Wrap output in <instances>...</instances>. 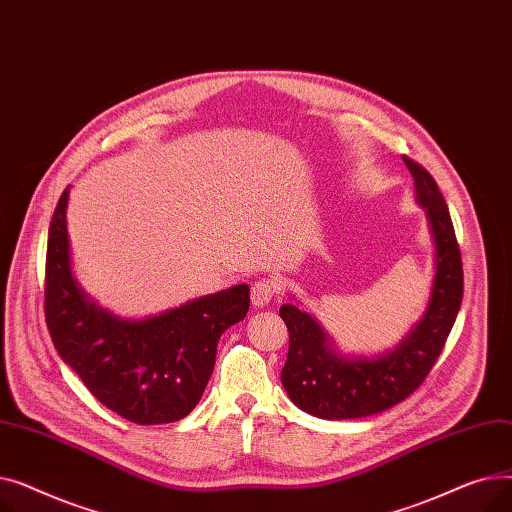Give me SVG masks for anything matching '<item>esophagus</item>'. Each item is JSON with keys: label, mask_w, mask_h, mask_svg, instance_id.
<instances>
[{"label": "esophagus", "mask_w": 512, "mask_h": 512, "mask_svg": "<svg viewBox=\"0 0 512 512\" xmlns=\"http://www.w3.org/2000/svg\"><path fill=\"white\" fill-rule=\"evenodd\" d=\"M276 297V284L272 280H259L251 288V301L255 307L270 305V301Z\"/></svg>", "instance_id": "1"}]
</instances>
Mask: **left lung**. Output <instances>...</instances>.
Wrapping results in <instances>:
<instances>
[{"label": "left lung", "instance_id": "obj_1", "mask_svg": "<svg viewBox=\"0 0 512 512\" xmlns=\"http://www.w3.org/2000/svg\"><path fill=\"white\" fill-rule=\"evenodd\" d=\"M415 180L436 245V276L423 317L392 351L375 357H342L309 313L282 305L288 357L282 386L290 400L319 419H359L409 398L436 365L463 301V261L446 201L436 180L402 155Z\"/></svg>", "mask_w": 512, "mask_h": 512}]
</instances>
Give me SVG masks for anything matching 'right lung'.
<instances>
[{
  "mask_svg": "<svg viewBox=\"0 0 512 512\" xmlns=\"http://www.w3.org/2000/svg\"><path fill=\"white\" fill-rule=\"evenodd\" d=\"M53 211L45 261V321L53 346L89 392L139 425L184 419L211 378L220 336L249 311V286L184 303L147 319H120L97 307L72 278L66 207Z\"/></svg>",
  "mask_w": 512,
  "mask_h": 512,
  "instance_id": "right-lung-1",
  "label": "right lung"
}]
</instances>
